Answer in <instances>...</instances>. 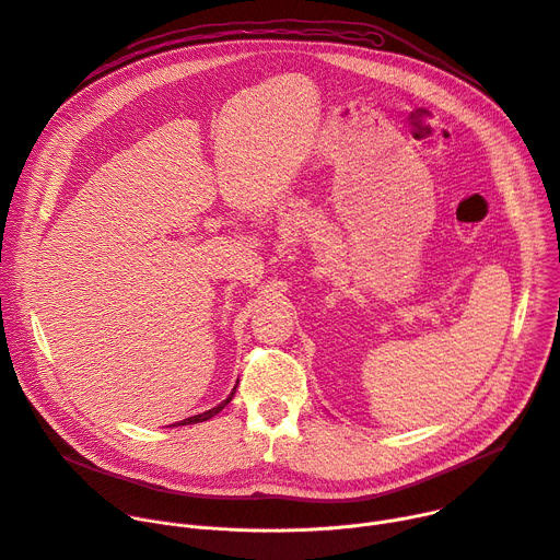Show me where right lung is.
Segmentation results:
<instances>
[{
    "instance_id": "add662e5",
    "label": "right lung",
    "mask_w": 560,
    "mask_h": 560,
    "mask_svg": "<svg viewBox=\"0 0 560 560\" xmlns=\"http://www.w3.org/2000/svg\"><path fill=\"white\" fill-rule=\"evenodd\" d=\"M234 393H236V386L232 388V393L228 395V399H223L219 406H214V409H210V411H206V413H198V416H191V418H185V420H180V422H176L178 427H185V424H198V422H206V420H210V418H214L217 413H221L225 406L230 404V399L234 397ZM176 424H172V427H176Z\"/></svg>"
}]
</instances>
